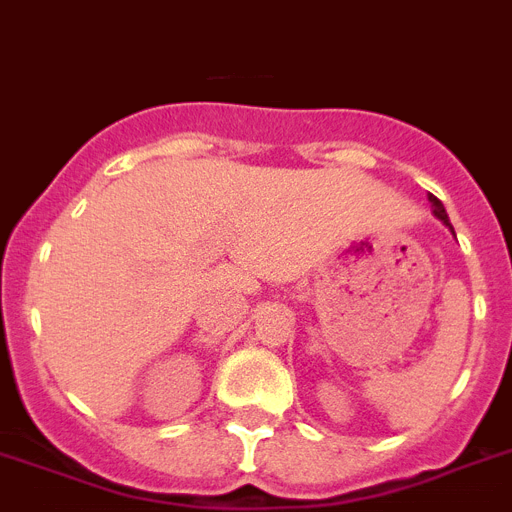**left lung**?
I'll use <instances>...</instances> for the list:
<instances>
[{"label": "left lung", "mask_w": 512, "mask_h": 512, "mask_svg": "<svg viewBox=\"0 0 512 512\" xmlns=\"http://www.w3.org/2000/svg\"><path fill=\"white\" fill-rule=\"evenodd\" d=\"M428 201H430V206H433V213H435V216H438V219H441L443 224H446L448 229L453 231V226H451V221H448V213H446V208H443V203L438 201V198H435V195H430Z\"/></svg>", "instance_id": "left-lung-1"}]
</instances>
